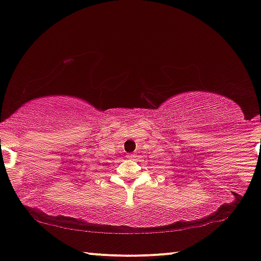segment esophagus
<instances>
[{
    "label": "esophagus",
    "instance_id": "obj_1",
    "mask_svg": "<svg viewBox=\"0 0 261 261\" xmlns=\"http://www.w3.org/2000/svg\"><path fill=\"white\" fill-rule=\"evenodd\" d=\"M135 156H137V154H132V153H130V154H127V158L128 159H134Z\"/></svg>",
    "mask_w": 261,
    "mask_h": 261
}]
</instances>
